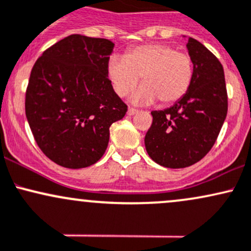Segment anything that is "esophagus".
<instances>
[{
	"mask_svg": "<svg viewBox=\"0 0 251 251\" xmlns=\"http://www.w3.org/2000/svg\"><path fill=\"white\" fill-rule=\"evenodd\" d=\"M139 110H136V109H133V108H129L128 111H126V115H129V116H133V115L137 114Z\"/></svg>",
	"mask_w": 251,
	"mask_h": 251,
	"instance_id": "1",
	"label": "esophagus"
}]
</instances>
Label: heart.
Wrapping results in <instances>:
<instances>
[{"mask_svg": "<svg viewBox=\"0 0 251 251\" xmlns=\"http://www.w3.org/2000/svg\"><path fill=\"white\" fill-rule=\"evenodd\" d=\"M106 75L118 96L134 91L142 77V88L131 98L135 104H149L160 100L172 104L181 100L193 79V63L187 53L178 52L163 44L137 46L121 58L109 59Z\"/></svg>", "mask_w": 251, "mask_h": 251, "instance_id": "heart-1", "label": "heart"}]
</instances>
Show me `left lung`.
<instances>
[{
  "instance_id": "left-lung-1",
  "label": "left lung",
  "mask_w": 251,
  "mask_h": 251,
  "mask_svg": "<svg viewBox=\"0 0 251 251\" xmlns=\"http://www.w3.org/2000/svg\"><path fill=\"white\" fill-rule=\"evenodd\" d=\"M186 47L193 63L190 89L170 108L151 111L145 137L151 159L167 168L188 167L206 155L227 114L222 64L196 39L188 38Z\"/></svg>"
}]
</instances>
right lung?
<instances>
[{
	"label": "right lung",
	"instance_id": "add662e5",
	"mask_svg": "<svg viewBox=\"0 0 251 251\" xmlns=\"http://www.w3.org/2000/svg\"><path fill=\"white\" fill-rule=\"evenodd\" d=\"M115 44L72 34L42 53L30 72L26 117L42 153L66 168H84L103 156L109 128L126 105L106 75Z\"/></svg>",
	"mask_w": 251,
	"mask_h": 251
}]
</instances>
